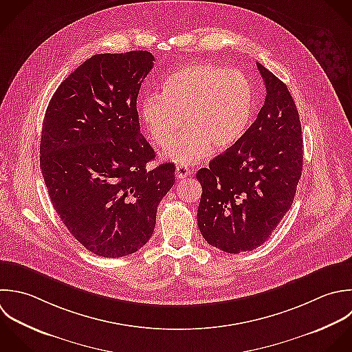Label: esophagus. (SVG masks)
I'll return each instance as SVG.
<instances>
[{"label": "esophagus", "instance_id": "obj_1", "mask_svg": "<svg viewBox=\"0 0 352 352\" xmlns=\"http://www.w3.org/2000/svg\"><path fill=\"white\" fill-rule=\"evenodd\" d=\"M189 174H190V171H189L188 166H177V168H175V177H177L178 179L186 178Z\"/></svg>", "mask_w": 352, "mask_h": 352}]
</instances>
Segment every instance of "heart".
Listing matches in <instances>:
<instances>
[{
	"instance_id": "b5f03b06",
	"label": "heart",
	"mask_w": 352,
	"mask_h": 352,
	"mask_svg": "<svg viewBox=\"0 0 352 352\" xmlns=\"http://www.w3.org/2000/svg\"><path fill=\"white\" fill-rule=\"evenodd\" d=\"M255 108L254 89L239 69L193 64L170 74L162 94L141 100L146 131L159 148H167L184 123L188 127L166 152V157L192 164L210 153L211 145L225 149L247 131Z\"/></svg>"
}]
</instances>
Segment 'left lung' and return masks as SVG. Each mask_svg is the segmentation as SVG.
Listing matches in <instances>:
<instances>
[{
  "label": "left lung",
  "instance_id": "obj_1",
  "mask_svg": "<svg viewBox=\"0 0 352 352\" xmlns=\"http://www.w3.org/2000/svg\"><path fill=\"white\" fill-rule=\"evenodd\" d=\"M266 86L256 120L226 152L196 174L203 188L197 223L223 252L261 247L289 211L303 168L299 112L287 87L256 63Z\"/></svg>",
  "mask_w": 352,
  "mask_h": 352
}]
</instances>
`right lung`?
I'll use <instances>...</instances> for the list:
<instances>
[{
	"mask_svg": "<svg viewBox=\"0 0 352 352\" xmlns=\"http://www.w3.org/2000/svg\"><path fill=\"white\" fill-rule=\"evenodd\" d=\"M155 57L146 50L94 54L57 87L45 112L39 164L60 219L87 251L134 254L151 239L175 167L146 164L137 96Z\"/></svg>",
	"mask_w": 352,
	"mask_h": 352,
	"instance_id": "add662e5",
	"label": "right lung"
}]
</instances>
